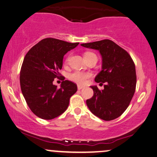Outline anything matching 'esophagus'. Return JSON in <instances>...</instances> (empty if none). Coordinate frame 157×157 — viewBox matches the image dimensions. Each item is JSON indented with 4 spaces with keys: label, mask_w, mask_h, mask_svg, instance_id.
<instances>
[{
    "label": "esophagus",
    "mask_w": 157,
    "mask_h": 157,
    "mask_svg": "<svg viewBox=\"0 0 157 157\" xmlns=\"http://www.w3.org/2000/svg\"><path fill=\"white\" fill-rule=\"evenodd\" d=\"M77 88H78V90H80V89H82L84 88V86H81V85H78V86H77Z\"/></svg>",
    "instance_id": "obj_1"
}]
</instances>
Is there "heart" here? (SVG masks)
Wrapping results in <instances>:
<instances>
[{
  "label": "heart",
  "mask_w": 157,
  "mask_h": 157,
  "mask_svg": "<svg viewBox=\"0 0 157 157\" xmlns=\"http://www.w3.org/2000/svg\"><path fill=\"white\" fill-rule=\"evenodd\" d=\"M92 54L91 52H86L85 54ZM91 76V74L89 73H85V72H81V71H75V72L72 73L69 75V79L71 81H74V82L78 83V84H83V83H86L87 78H89Z\"/></svg>",
  "instance_id": "b5f03b06"
}]
</instances>
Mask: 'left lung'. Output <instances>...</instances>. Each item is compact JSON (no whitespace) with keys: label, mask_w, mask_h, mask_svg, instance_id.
Listing matches in <instances>:
<instances>
[{"label":"left lung","mask_w":157,"mask_h":157,"mask_svg":"<svg viewBox=\"0 0 157 157\" xmlns=\"http://www.w3.org/2000/svg\"><path fill=\"white\" fill-rule=\"evenodd\" d=\"M98 50L101 70L95 77L97 83H105L103 90L91 86L94 95L86 100L89 110L99 118L109 121L118 117L128 108L136 90V67L130 55L109 40L81 44Z\"/></svg>","instance_id":"1"}]
</instances>
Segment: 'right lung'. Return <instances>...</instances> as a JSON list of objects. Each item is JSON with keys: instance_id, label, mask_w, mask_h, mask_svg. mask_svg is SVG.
Wrapping results in <instances>:
<instances>
[{"instance_id": "right-lung-1", "label": "right lung", "mask_w": 157, "mask_h": 157, "mask_svg": "<svg viewBox=\"0 0 157 157\" xmlns=\"http://www.w3.org/2000/svg\"><path fill=\"white\" fill-rule=\"evenodd\" d=\"M78 44L46 38L26 53L20 71L21 92L32 113L40 118L52 120L63 113L76 92V84L70 81H62L60 89L52 82L60 75L63 56Z\"/></svg>"}]
</instances>
